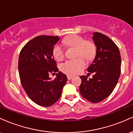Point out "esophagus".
I'll list each match as a JSON object with an SVG mask.
<instances>
[{"instance_id": "34e87169", "label": "esophagus", "mask_w": 133, "mask_h": 133, "mask_svg": "<svg viewBox=\"0 0 133 133\" xmlns=\"http://www.w3.org/2000/svg\"><path fill=\"white\" fill-rule=\"evenodd\" d=\"M72 77H73L72 76H69V75L68 76V80H71V79L72 78Z\"/></svg>"}]
</instances>
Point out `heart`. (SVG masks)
Returning <instances> with one entry per match:
<instances>
[{"instance_id":"1","label":"heart","mask_w":133,"mask_h":133,"mask_svg":"<svg viewBox=\"0 0 133 133\" xmlns=\"http://www.w3.org/2000/svg\"><path fill=\"white\" fill-rule=\"evenodd\" d=\"M63 42L69 46L77 48L76 56H82L87 60L92 59L96 54V47L92 42L86 41L84 38L76 35H73L67 37ZM52 54L55 59L61 61L64 56V47L61 44H57L52 49ZM86 66V62L81 57L76 59L68 60L61 65V70L69 75L78 74Z\"/></svg>"}]
</instances>
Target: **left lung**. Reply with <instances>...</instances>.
<instances>
[{"mask_svg":"<svg viewBox=\"0 0 133 133\" xmlns=\"http://www.w3.org/2000/svg\"><path fill=\"white\" fill-rule=\"evenodd\" d=\"M96 56L88 71L94 73L92 79L80 76L82 96L91 103H99L112 93L120 76L121 58L118 47L110 38L99 32L93 33Z\"/></svg>","mask_w":133,"mask_h":133,"instance_id":"8db88e82","label":"left lung"}]
</instances>
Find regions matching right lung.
Masks as SVG:
<instances>
[{
  "mask_svg": "<svg viewBox=\"0 0 133 133\" xmlns=\"http://www.w3.org/2000/svg\"><path fill=\"white\" fill-rule=\"evenodd\" d=\"M58 36H40L24 45L19 57L18 69L21 84L29 97L39 106L49 107L59 100L68 78L59 71L52 54ZM54 72V80L49 77Z\"/></svg>",
  "mask_w": 133,
  "mask_h": 133,
  "instance_id": "1",
  "label": "right lung"
}]
</instances>
